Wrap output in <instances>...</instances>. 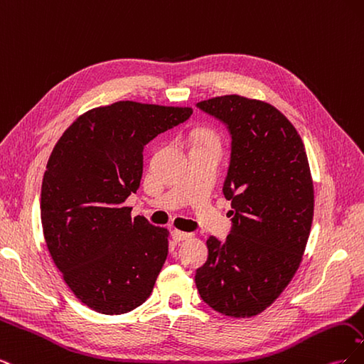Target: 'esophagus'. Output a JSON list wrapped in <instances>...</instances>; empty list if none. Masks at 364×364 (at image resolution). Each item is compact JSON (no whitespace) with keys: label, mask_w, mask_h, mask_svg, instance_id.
Segmentation results:
<instances>
[{"label":"esophagus","mask_w":364,"mask_h":364,"mask_svg":"<svg viewBox=\"0 0 364 364\" xmlns=\"http://www.w3.org/2000/svg\"><path fill=\"white\" fill-rule=\"evenodd\" d=\"M191 237V234H186V232H182V230H173L171 232V238L176 241V243H179V241H183V240H188Z\"/></svg>","instance_id":"esophagus-1"}]
</instances>
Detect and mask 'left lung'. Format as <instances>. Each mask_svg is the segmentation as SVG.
<instances>
[{"mask_svg": "<svg viewBox=\"0 0 364 364\" xmlns=\"http://www.w3.org/2000/svg\"><path fill=\"white\" fill-rule=\"evenodd\" d=\"M230 135L223 194L232 203L225 241L206 240L196 270L205 304L230 317L266 310L299 267L310 235L314 191L304 142L277 107L241 95L196 105Z\"/></svg>", "mask_w": 364, "mask_h": 364, "instance_id": "obj_1", "label": "left lung"}]
</instances>
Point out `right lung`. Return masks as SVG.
Returning <instances> with one entry per match:
<instances>
[{"mask_svg": "<svg viewBox=\"0 0 364 364\" xmlns=\"http://www.w3.org/2000/svg\"><path fill=\"white\" fill-rule=\"evenodd\" d=\"M191 107L117 102L77 118L43 174L41 220L50 255L77 299L102 314L144 302L167 259V229L124 206L142 178L144 146Z\"/></svg>", "mask_w": 364, "mask_h": 364, "instance_id": "1", "label": "right lung"}]
</instances>
